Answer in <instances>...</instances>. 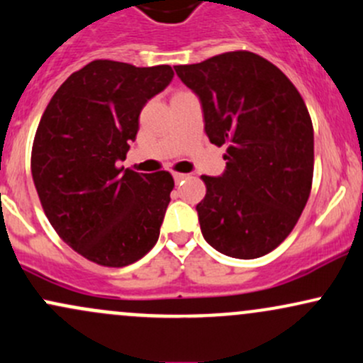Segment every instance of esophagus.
<instances>
[{
  "instance_id": "1",
  "label": "esophagus",
  "mask_w": 363,
  "mask_h": 363,
  "mask_svg": "<svg viewBox=\"0 0 363 363\" xmlns=\"http://www.w3.org/2000/svg\"><path fill=\"white\" fill-rule=\"evenodd\" d=\"M184 179H188V174L174 172V181H175V182H181V181H184Z\"/></svg>"
}]
</instances>
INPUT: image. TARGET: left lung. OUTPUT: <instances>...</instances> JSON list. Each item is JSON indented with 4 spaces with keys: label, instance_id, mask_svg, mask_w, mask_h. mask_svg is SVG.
Returning <instances> with one entry per match:
<instances>
[{
    "label": "left lung",
    "instance_id": "obj_1",
    "mask_svg": "<svg viewBox=\"0 0 363 363\" xmlns=\"http://www.w3.org/2000/svg\"><path fill=\"white\" fill-rule=\"evenodd\" d=\"M200 98L210 143L227 146L225 170L201 175V234L233 258L277 248L303 212L313 177V127L293 82L252 51L174 67Z\"/></svg>",
    "mask_w": 363,
    "mask_h": 363
}]
</instances>
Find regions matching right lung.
<instances>
[{
	"instance_id": "1",
	"label": "right lung",
	"mask_w": 363,
	"mask_h": 363,
	"mask_svg": "<svg viewBox=\"0 0 363 363\" xmlns=\"http://www.w3.org/2000/svg\"><path fill=\"white\" fill-rule=\"evenodd\" d=\"M174 77L172 67L94 60L48 103L30 170L48 220L72 250L103 267L145 257L160 236L172 175L123 170L139 113Z\"/></svg>"
}]
</instances>
